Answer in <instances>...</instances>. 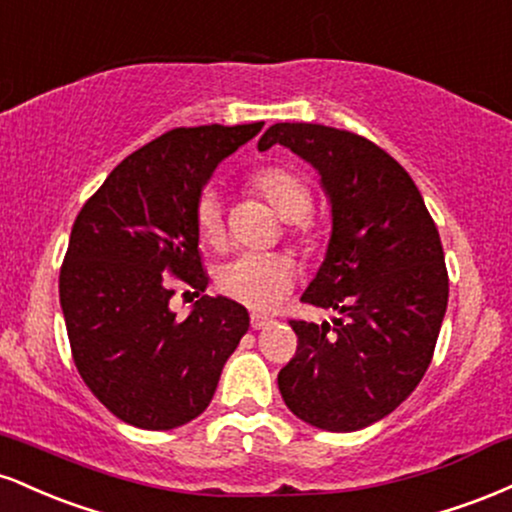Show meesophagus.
I'll use <instances>...</instances> for the list:
<instances>
[{"label": "esophagus", "mask_w": 512, "mask_h": 512, "mask_svg": "<svg viewBox=\"0 0 512 512\" xmlns=\"http://www.w3.org/2000/svg\"><path fill=\"white\" fill-rule=\"evenodd\" d=\"M272 317H267V315H257V313H252V317H250V325H252V330H264V327H269L272 325Z\"/></svg>", "instance_id": "esophagus-1"}]
</instances>
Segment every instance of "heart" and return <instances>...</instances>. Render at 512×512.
<instances>
[{
    "mask_svg": "<svg viewBox=\"0 0 512 512\" xmlns=\"http://www.w3.org/2000/svg\"><path fill=\"white\" fill-rule=\"evenodd\" d=\"M250 190L286 221V233L303 250H313L320 240V226L313 214V187L308 178L289 166H267L250 175ZM199 236L219 248L226 236L219 199L211 192L199 197L195 209ZM296 284V267L281 255H240L216 272V286L223 296L252 310H274Z\"/></svg>",
    "mask_w": 512,
    "mask_h": 512,
    "instance_id": "1",
    "label": "heart"
}]
</instances>
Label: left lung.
<instances>
[{"label":"left lung","mask_w":512,"mask_h":512,"mask_svg":"<svg viewBox=\"0 0 512 512\" xmlns=\"http://www.w3.org/2000/svg\"><path fill=\"white\" fill-rule=\"evenodd\" d=\"M313 163L332 202L325 262L301 301L332 308L334 325L289 320L296 356L279 390L298 419L358 431L395 411L431 366L448 308L438 228L409 173L346 129L279 122L260 139Z\"/></svg>","instance_id":"8db88e82"}]
</instances>
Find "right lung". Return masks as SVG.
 Listing matches in <instances>:
<instances>
[{"instance_id":"1","label":"right lung","mask_w":512,"mask_h":512,"mask_svg":"<svg viewBox=\"0 0 512 512\" xmlns=\"http://www.w3.org/2000/svg\"><path fill=\"white\" fill-rule=\"evenodd\" d=\"M252 125L175 127L117 166L86 199L60 269L74 366L105 409L129 426L168 431L209 407L248 310L202 296L185 320L170 313V279L199 296L195 209L204 182L250 142Z\"/></svg>"}]
</instances>
